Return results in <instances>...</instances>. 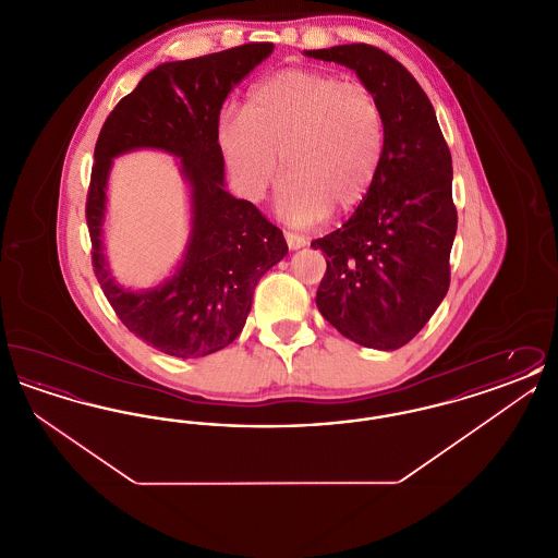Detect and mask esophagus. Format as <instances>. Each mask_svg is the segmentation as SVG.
<instances>
[{"instance_id":"34e87169","label":"esophagus","mask_w":558,"mask_h":558,"mask_svg":"<svg viewBox=\"0 0 558 558\" xmlns=\"http://www.w3.org/2000/svg\"><path fill=\"white\" fill-rule=\"evenodd\" d=\"M284 239L289 242V248H292V251H296V248H301V246L307 244L305 236H301V234H296V232H291V230L284 232Z\"/></svg>"}]
</instances>
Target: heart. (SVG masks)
Listing matches in <instances>:
<instances>
[{
  "label": "heart",
  "mask_w": 558,
  "mask_h": 558,
  "mask_svg": "<svg viewBox=\"0 0 558 558\" xmlns=\"http://www.w3.org/2000/svg\"><path fill=\"white\" fill-rule=\"evenodd\" d=\"M217 146L246 198L280 173V211L296 223L353 209L371 190L385 150V119L371 89L310 69L259 83L242 114L217 125Z\"/></svg>",
  "instance_id": "1"
}]
</instances>
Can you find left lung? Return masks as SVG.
Masks as SVG:
<instances>
[{
	"label": "left lung",
	"mask_w": 558,
	"mask_h": 558,
	"mask_svg": "<svg viewBox=\"0 0 558 558\" xmlns=\"http://www.w3.org/2000/svg\"><path fill=\"white\" fill-rule=\"evenodd\" d=\"M355 71L385 119V150L364 201L343 228L314 240L326 253L316 305L353 343L391 351L412 341L450 289L458 213L451 155L423 87L368 44L310 50Z\"/></svg>",
	"instance_id": "8db88e82"
}]
</instances>
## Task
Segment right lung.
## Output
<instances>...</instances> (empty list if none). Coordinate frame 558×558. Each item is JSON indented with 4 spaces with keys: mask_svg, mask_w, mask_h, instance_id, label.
Returning a JSON list of instances; mask_svg holds the SVG:
<instances>
[{
    "mask_svg": "<svg viewBox=\"0 0 558 558\" xmlns=\"http://www.w3.org/2000/svg\"><path fill=\"white\" fill-rule=\"evenodd\" d=\"M271 50L267 41L244 44L159 64L112 108L96 142L85 203L94 274L128 330L173 357H205L230 345L242 332L259 278L289 253L280 228L253 203L226 192L217 146L223 100ZM135 147L180 156L193 192L185 262L169 281L144 293L119 288L101 255L109 160Z\"/></svg>",
    "mask_w": 558,
    "mask_h": 558,
    "instance_id": "1",
    "label": "right lung"
}]
</instances>
